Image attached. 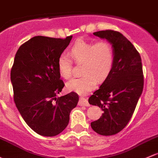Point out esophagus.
Segmentation results:
<instances>
[{"label":"esophagus","mask_w":158,"mask_h":158,"mask_svg":"<svg viewBox=\"0 0 158 158\" xmlns=\"http://www.w3.org/2000/svg\"><path fill=\"white\" fill-rule=\"evenodd\" d=\"M79 106H85V107H89L90 104H89V101L87 99L84 98H80L79 101Z\"/></svg>","instance_id":"1"}]
</instances>
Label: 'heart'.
Returning a JSON list of instances; mask_svg holds the SVG:
<instances>
[{
	"instance_id": "heart-1",
	"label": "heart",
	"mask_w": 158,
	"mask_h": 158,
	"mask_svg": "<svg viewBox=\"0 0 158 158\" xmlns=\"http://www.w3.org/2000/svg\"><path fill=\"white\" fill-rule=\"evenodd\" d=\"M69 54L76 64H81L79 78L71 79L66 85L69 92L85 94L92 91L98 80L103 81L107 77L114 65V48L105 40L98 42L79 40L73 45ZM58 70L64 79L72 76V62L68 56L62 54L57 61Z\"/></svg>"
}]
</instances>
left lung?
<instances>
[{
    "label": "left lung",
    "instance_id": "1",
    "mask_svg": "<svg viewBox=\"0 0 158 158\" xmlns=\"http://www.w3.org/2000/svg\"><path fill=\"white\" fill-rule=\"evenodd\" d=\"M93 35L110 43L114 60L110 74L89 99V104L103 110L91 127L101 135H115L129 122L143 91L142 60L133 44L119 31H99Z\"/></svg>",
    "mask_w": 158,
    "mask_h": 158
}]
</instances>
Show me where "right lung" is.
<instances>
[{
	"label": "right lung",
	"mask_w": 158,
	"mask_h": 158,
	"mask_svg": "<svg viewBox=\"0 0 158 158\" xmlns=\"http://www.w3.org/2000/svg\"><path fill=\"white\" fill-rule=\"evenodd\" d=\"M73 36H35L19 47L10 72L13 98L25 122L36 133L55 136L67 127L79 96L70 92L57 98L64 86L57 61Z\"/></svg>",
	"instance_id": "right-lung-1"
}]
</instances>
